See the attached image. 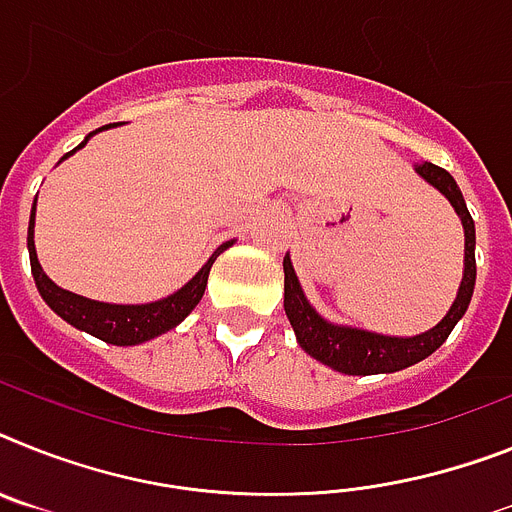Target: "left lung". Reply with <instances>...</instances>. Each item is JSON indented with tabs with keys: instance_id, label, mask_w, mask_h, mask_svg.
<instances>
[{
	"instance_id": "8db88e82",
	"label": "left lung",
	"mask_w": 512,
	"mask_h": 512,
	"mask_svg": "<svg viewBox=\"0 0 512 512\" xmlns=\"http://www.w3.org/2000/svg\"><path fill=\"white\" fill-rule=\"evenodd\" d=\"M416 174L448 197L458 218H461L463 236H466L461 289L455 294V302L448 309V315L442 317L435 328H429L427 333H419V336L411 338H395L369 333V330L362 328H349V325H333V322L317 315L315 307L307 302V296L299 286V278L294 273V265H291V257H283V276H286L283 278V309H286V317H289L291 328H294L296 341L309 356H315L317 362L328 364L330 369L343 372V375H388V372H398V369H406L427 359L429 354H435L442 343L448 341L450 330L466 315L471 294H474L476 229L474 218L466 208V200H463L453 176L440 169V166H435V163H419Z\"/></svg>"
}]
</instances>
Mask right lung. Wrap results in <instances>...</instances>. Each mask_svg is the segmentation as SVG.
Segmentation results:
<instances>
[{
    "mask_svg": "<svg viewBox=\"0 0 512 512\" xmlns=\"http://www.w3.org/2000/svg\"><path fill=\"white\" fill-rule=\"evenodd\" d=\"M111 124L106 127H98L96 132L109 130ZM90 132L83 143L77 145L75 150L83 148L90 137L96 135ZM75 150H70L67 156H72ZM64 156V158H67ZM62 158V161H64ZM33 226H36V203L30 210V223H28V252H30V270H33V281L38 286V294L44 296V302L49 304L54 312H57L62 320H67L70 325H75L77 330H85L90 336L101 338L106 343H114V346H137V343H145L150 338L161 336L166 330L176 328L184 317L190 315L192 309L197 307V302L203 299L205 286H208V273L210 265L216 263V257L221 255L223 249H229L234 242H223L221 247L208 257V263L197 270L192 281H187L179 291H174L171 296H163L158 302L148 304H109V302H96V299H85L80 294H72L67 289H59L57 283L51 281L44 273L41 263H38L36 255V242H33Z\"/></svg>",
    "mask_w": 512,
    "mask_h": 512,
    "instance_id": "right-lung-1",
    "label": "right lung"
}]
</instances>
